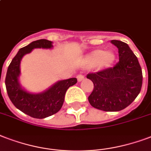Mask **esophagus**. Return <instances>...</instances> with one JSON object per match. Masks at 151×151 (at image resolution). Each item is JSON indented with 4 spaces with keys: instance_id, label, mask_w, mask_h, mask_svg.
Returning <instances> with one entry per match:
<instances>
[{
    "instance_id": "esophagus-1",
    "label": "esophagus",
    "mask_w": 151,
    "mask_h": 151,
    "mask_svg": "<svg viewBox=\"0 0 151 151\" xmlns=\"http://www.w3.org/2000/svg\"><path fill=\"white\" fill-rule=\"evenodd\" d=\"M77 78H78V81H81L82 80H84V78H85V76L82 75V74H78L77 76Z\"/></svg>"
}]
</instances>
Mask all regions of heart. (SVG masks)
Masks as SVG:
<instances>
[{
  "label": "heart",
  "instance_id": "obj_1",
  "mask_svg": "<svg viewBox=\"0 0 151 151\" xmlns=\"http://www.w3.org/2000/svg\"><path fill=\"white\" fill-rule=\"evenodd\" d=\"M115 58V55L112 51H104L101 50H95L92 53L86 60L88 65H97L98 67L106 66L112 62Z\"/></svg>",
  "mask_w": 151,
  "mask_h": 151
}]
</instances>
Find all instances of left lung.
Wrapping results in <instances>:
<instances>
[{
	"label": "left lung",
	"instance_id": "left-lung-1",
	"mask_svg": "<svg viewBox=\"0 0 151 151\" xmlns=\"http://www.w3.org/2000/svg\"><path fill=\"white\" fill-rule=\"evenodd\" d=\"M119 50V62L111 67L87 74L93 83L88 96L92 106L105 111H118L130 105L139 94L142 84V69L129 46L111 40Z\"/></svg>",
	"mask_w": 151,
	"mask_h": 151
}]
</instances>
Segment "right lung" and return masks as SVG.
Listing matches in <instances>:
<instances>
[{"mask_svg":"<svg viewBox=\"0 0 151 151\" xmlns=\"http://www.w3.org/2000/svg\"><path fill=\"white\" fill-rule=\"evenodd\" d=\"M52 47V42L47 40H39L31 42L19 49L7 70L5 86L12 103L24 113L36 119H43L57 113L63 106L66 90L78 81L75 78L58 81L40 93H32L22 88L19 82L22 58L35 48Z\"/></svg>","mask_w":151,"mask_h":151,"instance_id":"obj_1","label":"right lung"}]
</instances>
